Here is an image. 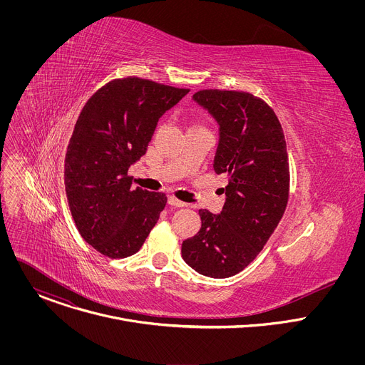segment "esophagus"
Instances as JSON below:
<instances>
[{
	"label": "esophagus",
	"mask_w": 365,
	"mask_h": 365,
	"mask_svg": "<svg viewBox=\"0 0 365 365\" xmlns=\"http://www.w3.org/2000/svg\"><path fill=\"white\" fill-rule=\"evenodd\" d=\"M168 203H169L170 206H176V207H182V206L186 205V203H183L182 200H179V199H176V197H173V196H169Z\"/></svg>",
	"instance_id": "obj_1"
}]
</instances>
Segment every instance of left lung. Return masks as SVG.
<instances>
[{"mask_svg": "<svg viewBox=\"0 0 365 365\" xmlns=\"http://www.w3.org/2000/svg\"><path fill=\"white\" fill-rule=\"evenodd\" d=\"M192 99L220 127L214 170L228 185L220 214L199 210L200 230L183 241L182 257L199 274L225 279L252 262L286 211V140L274 111L248 92L205 89Z\"/></svg>", "mask_w": 365, "mask_h": 365, "instance_id": "8db88e82", "label": "left lung"}]
</instances>
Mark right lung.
Segmentation results:
<instances>
[{"label":"right lung","instance_id":"obj_1","mask_svg":"<svg viewBox=\"0 0 365 365\" xmlns=\"http://www.w3.org/2000/svg\"><path fill=\"white\" fill-rule=\"evenodd\" d=\"M189 92L148 79L108 82L85 103L65 159V187L82 238L101 254H135L165 210V193L133 189L127 175L159 118Z\"/></svg>","mask_w":365,"mask_h":365}]
</instances>
